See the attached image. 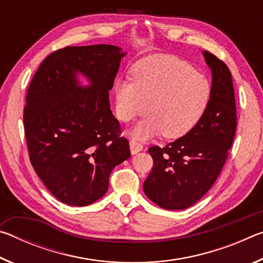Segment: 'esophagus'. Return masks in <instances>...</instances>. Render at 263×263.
<instances>
[{"instance_id": "1", "label": "esophagus", "mask_w": 263, "mask_h": 263, "mask_svg": "<svg viewBox=\"0 0 263 263\" xmlns=\"http://www.w3.org/2000/svg\"><path fill=\"white\" fill-rule=\"evenodd\" d=\"M142 145L140 144V142H138V141H136V140H131L130 141V149H131V154H137V153H139V152H141L142 151Z\"/></svg>"}]
</instances>
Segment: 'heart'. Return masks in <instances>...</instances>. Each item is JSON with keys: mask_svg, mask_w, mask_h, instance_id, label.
Returning <instances> with one entry per match:
<instances>
[{"mask_svg": "<svg viewBox=\"0 0 263 263\" xmlns=\"http://www.w3.org/2000/svg\"><path fill=\"white\" fill-rule=\"evenodd\" d=\"M131 80L115 83L116 116L127 123L147 109V117L131 131L140 140L161 133L167 138L184 136L199 122L210 101L209 80L173 55L155 54L136 62Z\"/></svg>", "mask_w": 263, "mask_h": 263, "instance_id": "b5f03b06", "label": "heart"}]
</instances>
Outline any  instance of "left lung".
<instances>
[{
    "instance_id": "1",
    "label": "left lung",
    "mask_w": 263,
    "mask_h": 263,
    "mask_svg": "<svg viewBox=\"0 0 263 263\" xmlns=\"http://www.w3.org/2000/svg\"><path fill=\"white\" fill-rule=\"evenodd\" d=\"M202 53L212 75L210 101L202 118L166 147L148 149L154 164L142 189L151 201L166 210H184L211 189L228 159L237 128L230 69L212 53Z\"/></svg>"
}]
</instances>
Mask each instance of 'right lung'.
Segmentation results:
<instances>
[{
    "mask_svg": "<svg viewBox=\"0 0 263 263\" xmlns=\"http://www.w3.org/2000/svg\"><path fill=\"white\" fill-rule=\"evenodd\" d=\"M125 55L106 44L67 46L51 53L30 83L24 108L30 161L50 193L68 205L103 197L112 169L131 157L109 102Z\"/></svg>",
    "mask_w": 263,
    "mask_h": 263,
    "instance_id": "right-lung-1",
    "label": "right lung"
}]
</instances>
